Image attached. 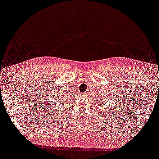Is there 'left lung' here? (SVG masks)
Masks as SVG:
<instances>
[{"instance_id": "1", "label": "left lung", "mask_w": 159, "mask_h": 159, "mask_svg": "<svg viewBox=\"0 0 159 159\" xmlns=\"http://www.w3.org/2000/svg\"><path fill=\"white\" fill-rule=\"evenodd\" d=\"M102 106H103V105H102Z\"/></svg>"}]
</instances>
